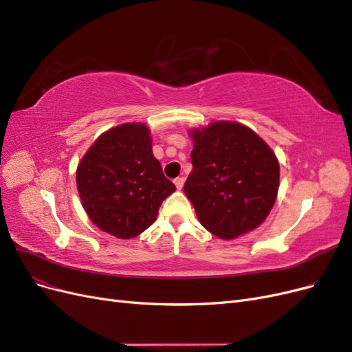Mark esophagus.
I'll return each instance as SVG.
<instances>
[{"label": "esophagus", "instance_id": "esophagus-1", "mask_svg": "<svg viewBox=\"0 0 352 352\" xmlns=\"http://www.w3.org/2000/svg\"><path fill=\"white\" fill-rule=\"evenodd\" d=\"M184 184H185V179L184 177H176L175 179V185L177 189H182L184 188Z\"/></svg>", "mask_w": 352, "mask_h": 352}]
</instances>
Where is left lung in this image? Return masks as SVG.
<instances>
[{"instance_id": "left-lung-1", "label": "left lung", "mask_w": 352, "mask_h": 352, "mask_svg": "<svg viewBox=\"0 0 352 352\" xmlns=\"http://www.w3.org/2000/svg\"><path fill=\"white\" fill-rule=\"evenodd\" d=\"M192 173L184 190L212 235L233 239L258 228L279 189V162L250 127L214 122L190 131Z\"/></svg>"}]
</instances>
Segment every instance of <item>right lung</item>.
Here are the masks:
<instances>
[{
  "label": "right lung",
  "instance_id": "1",
  "mask_svg": "<svg viewBox=\"0 0 352 352\" xmlns=\"http://www.w3.org/2000/svg\"><path fill=\"white\" fill-rule=\"evenodd\" d=\"M76 184L91 221L120 239L150 228L162 202L176 190L142 123H124L100 135L80 160Z\"/></svg>",
  "mask_w": 352,
  "mask_h": 352
}]
</instances>
